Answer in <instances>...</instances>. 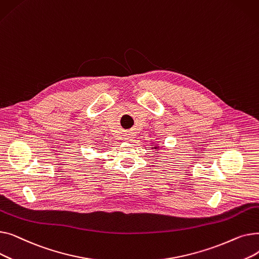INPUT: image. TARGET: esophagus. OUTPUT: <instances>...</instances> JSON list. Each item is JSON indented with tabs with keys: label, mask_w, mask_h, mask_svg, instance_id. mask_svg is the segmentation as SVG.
Listing matches in <instances>:
<instances>
[{
	"label": "esophagus",
	"mask_w": 259,
	"mask_h": 259,
	"mask_svg": "<svg viewBox=\"0 0 259 259\" xmlns=\"http://www.w3.org/2000/svg\"><path fill=\"white\" fill-rule=\"evenodd\" d=\"M128 139H130V138H128Z\"/></svg>",
	"instance_id": "obj_1"
}]
</instances>
